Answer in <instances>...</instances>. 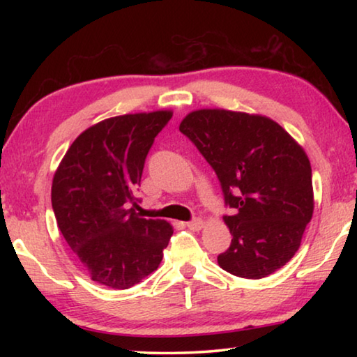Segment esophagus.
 I'll use <instances>...</instances> for the list:
<instances>
[{
  "label": "esophagus",
  "instance_id": "34e87169",
  "mask_svg": "<svg viewBox=\"0 0 357 357\" xmlns=\"http://www.w3.org/2000/svg\"><path fill=\"white\" fill-rule=\"evenodd\" d=\"M185 225H187V228H189V229H193V231H198V229L203 228L204 222L202 219H193L190 222H187Z\"/></svg>",
  "mask_w": 357,
  "mask_h": 357
}]
</instances>
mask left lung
<instances>
[{"label":"left lung","mask_w":357,"mask_h":357,"mask_svg":"<svg viewBox=\"0 0 357 357\" xmlns=\"http://www.w3.org/2000/svg\"><path fill=\"white\" fill-rule=\"evenodd\" d=\"M179 130L220 181L231 244L217 257L227 273L263 279L294 257L313 214L312 167L288 132L261 114L203 108Z\"/></svg>","instance_id":"obj_1"}]
</instances>
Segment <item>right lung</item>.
I'll return each mask as SVG.
<instances>
[{
  "label": "right lung",
  "mask_w": 357,
  "mask_h": 357,
  "mask_svg": "<svg viewBox=\"0 0 357 357\" xmlns=\"http://www.w3.org/2000/svg\"><path fill=\"white\" fill-rule=\"evenodd\" d=\"M173 112L123 114L75 138L53 176L59 231L91 280L128 289L159 268L170 223L135 213V189L157 134ZM132 208H130V204Z\"/></svg>",
  "instance_id": "right-lung-1"
}]
</instances>
